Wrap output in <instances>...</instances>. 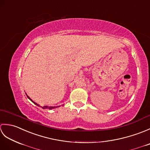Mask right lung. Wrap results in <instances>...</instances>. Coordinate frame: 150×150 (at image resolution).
<instances>
[{"instance_id": "right-lung-1", "label": "right lung", "mask_w": 150, "mask_h": 150, "mask_svg": "<svg viewBox=\"0 0 150 150\" xmlns=\"http://www.w3.org/2000/svg\"><path fill=\"white\" fill-rule=\"evenodd\" d=\"M27 97H28V98H29V99L31 100V101H32L33 102V103L35 104H36L37 105V106H39V104H37V103H35V102H33L32 100H31V98L29 97H28V95H27ZM57 107H58V106H56V107H47V106H44V107H42V108H43V109H45V108H48V109H50V110H51V109H53V108H57Z\"/></svg>"}]
</instances>
